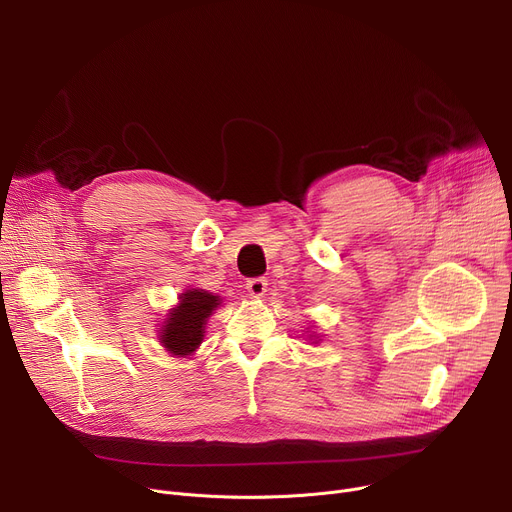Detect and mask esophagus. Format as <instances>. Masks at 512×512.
Instances as JSON below:
<instances>
[{
    "mask_svg": "<svg viewBox=\"0 0 512 512\" xmlns=\"http://www.w3.org/2000/svg\"><path fill=\"white\" fill-rule=\"evenodd\" d=\"M267 290V280L265 278H253L247 282V292L251 298H261Z\"/></svg>",
    "mask_w": 512,
    "mask_h": 512,
    "instance_id": "obj_1",
    "label": "esophagus"
}]
</instances>
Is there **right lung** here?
Instances as JSON below:
<instances>
[{
	"label": "right lung",
	"mask_w": 512,
	"mask_h": 512,
	"mask_svg": "<svg viewBox=\"0 0 512 512\" xmlns=\"http://www.w3.org/2000/svg\"><path fill=\"white\" fill-rule=\"evenodd\" d=\"M220 296L208 290L191 288L179 296V304L170 309L160 329V344L173 356H191L206 333L210 315L220 306Z\"/></svg>",
	"instance_id": "1"
}]
</instances>
